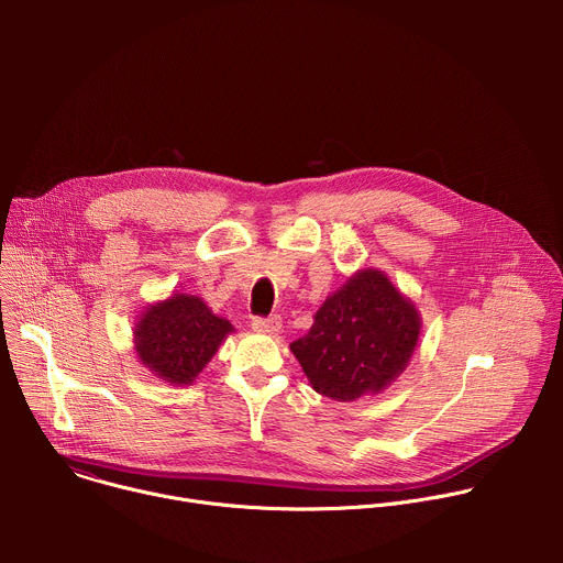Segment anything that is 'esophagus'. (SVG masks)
<instances>
[{
    "label": "esophagus",
    "instance_id": "obj_1",
    "mask_svg": "<svg viewBox=\"0 0 563 563\" xmlns=\"http://www.w3.org/2000/svg\"><path fill=\"white\" fill-rule=\"evenodd\" d=\"M252 330L261 332V334H276L280 330V316H276V313L267 316V318L256 316V318H252Z\"/></svg>",
    "mask_w": 563,
    "mask_h": 563
}]
</instances>
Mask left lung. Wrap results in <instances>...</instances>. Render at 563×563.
Instances as JSON below:
<instances>
[{"label": "left lung", "mask_w": 563, "mask_h": 563, "mask_svg": "<svg viewBox=\"0 0 563 563\" xmlns=\"http://www.w3.org/2000/svg\"><path fill=\"white\" fill-rule=\"evenodd\" d=\"M421 332L417 307L376 269L347 280L291 343L311 387L334 400L385 389L406 369Z\"/></svg>", "instance_id": "left-lung-1"}]
</instances>
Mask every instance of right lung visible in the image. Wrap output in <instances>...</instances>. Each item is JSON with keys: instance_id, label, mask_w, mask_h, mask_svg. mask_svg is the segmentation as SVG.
<instances>
[{"instance_id": "right-lung-1", "label": "right lung", "mask_w": 563, "mask_h": 563, "mask_svg": "<svg viewBox=\"0 0 563 563\" xmlns=\"http://www.w3.org/2000/svg\"><path fill=\"white\" fill-rule=\"evenodd\" d=\"M231 330L198 296L174 294L137 320L135 352L155 376L189 385Z\"/></svg>"}]
</instances>
